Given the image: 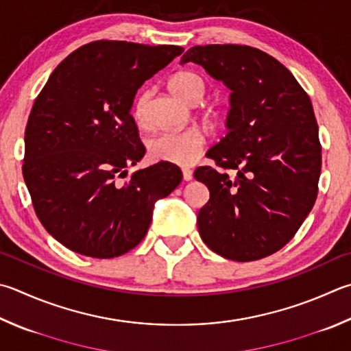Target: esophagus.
Masks as SVG:
<instances>
[{"instance_id":"obj_1","label":"esophagus","mask_w":351,"mask_h":351,"mask_svg":"<svg viewBox=\"0 0 351 351\" xmlns=\"http://www.w3.org/2000/svg\"><path fill=\"white\" fill-rule=\"evenodd\" d=\"M182 178L184 181H192L193 180V171L189 169H182Z\"/></svg>"}]
</instances>
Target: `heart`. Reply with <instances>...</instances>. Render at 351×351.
Wrapping results in <instances>:
<instances>
[{"label": "heart", "mask_w": 351, "mask_h": 351, "mask_svg": "<svg viewBox=\"0 0 351 351\" xmlns=\"http://www.w3.org/2000/svg\"><path fill=\"white\" fill-rule=\"evenodd\" d=\"M171 90L187 103L196 104L206 95V82L193 72L178 73L170 82ZM150 98V90H143L135 101V117L138 121L145 119V109ZM206 145V133L199 129L170 130L154 136L149 143V154L156 161L176 165H192L201 156Z\"/></svg>", "instance_id": "1"}]
</instances>
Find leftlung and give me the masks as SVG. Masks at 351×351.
<instances>
[{
	"instance_id": "8db88e82",
	"label": "left lung",
	"mask_w": 351,
	"mask_h": 351,
	"mask_svg": "<svg viewBox=\"0 0 351 351\" xmlns=\"http://www.w3.org/2000/svg\"><path fill=\"white\" fill-rule=\"evenodd\" d=\"M190 61L232 90L227 135L207 152L218 167L195 170L210 192L197 213L201 238L238 263L270 256L315 206L322 156L313 106L290 70L259 49L195 46L181 64Z\"/></svg>"
}]
</instances>
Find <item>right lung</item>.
<instances>
[{
	"label": "right lung",
	"mask_w": 351,
	"mask_h": 351,
	"mask_svg": "<svg viewBox=\"0 0 351 351\" xmlns=\"http://www.w3.org/2000/svg\"><path fill=\"white\" fill-rule=\"evenodd\" d=\"M184 49L101 40L56 67L29 114L23 176L52 237L84 256L109 259L147 233L155 202L180 186L178 165L156 162L127 178L145 147L132 117L138 88Z\"/></svg>",
	"instance_id": "1"
}]
</instances>
